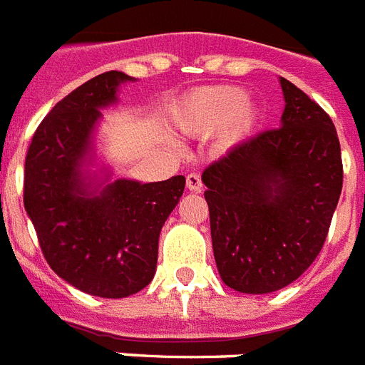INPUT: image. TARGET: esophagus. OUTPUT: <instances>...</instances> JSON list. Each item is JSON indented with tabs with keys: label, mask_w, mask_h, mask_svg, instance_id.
I'll return each mask as SVG.
<instances>
[{
	"label": "esophagus",
	"mask_w": 365,
	"mask_h": 365,
	"mask_svg": "<svg viewBox=\"0 0 365 365\" xmlns=\"http://www.w3.org/2000/svg\"><path fill=\"white\" fill-rule=\"evenodd\" d=\"M201 177L197 173H190L186 177V188L190 192H200L201 190Z\"/></svg>",
	"instance_id": "esophagus-1"
}]
</instances>
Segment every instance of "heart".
Returning a JSON list of instances; mask_svg holds the SVG:
<instances>
[{
    "label": "heart",
    "mask_w": 365,
    "mask_h": 365,
    "mask_svg": "<svg viewBox=\"0 0 365 365\" xmlns=\"http://www.w3.org/2000/svg\"><path fill=\"white\" fill-rule=\"evenodd\" d=\"M256 107L241 88L207 86L194 90L173 105L171 122L188 135H209L218 130L220 147L243 141L256 124Z\"/></svg>",
    "instance_id": "1"
}]
</instances>
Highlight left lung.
<instances>
[{"mask_svg": "<svg viewBox=\"0 0 365 365\" xmlns=\"http://www.w3.org/2000/svg\"><path fill=\"white\" fill-rule=\"evenodd\" d=\"M281 88V128L233 147L201 175L218 273L243 294L281 290L313 264L343 186L331 118L287 78Z\"/></svg>", "mask_w": 365, "mask_h": 365, "instance_id": "obj_1", "label": "left lung"}]
</instances>
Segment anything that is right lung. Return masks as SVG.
I'll list each match as a JSON object with an SVG mask.
<instances>
[{
    "mask_svg": "<svg viewBox=\"0 0 365 365\" xmlns=\"http://www.w3.org/2000/svg\"><path fill=\"white\" fill-rule=\"evenodd\" d=\"M122 71H107L58 101L35 130L24 164V207L52 271L81 292L128 298L153 281L162 226L185 177L160 182L90 173L101 109L118 101Z\"/></svg>",
    "mask_w": 365,
    "mask_h": 365,
    "instance_id": "right-lung-1",
    "label": "right lung"
}]
</instances>
